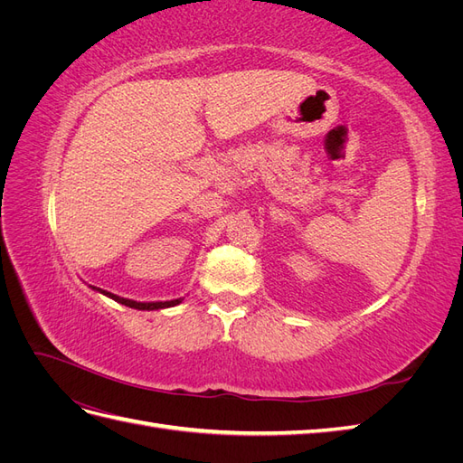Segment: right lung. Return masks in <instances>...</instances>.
<instances>
[{"instance_id": "right-lung-1", "label": "right lung", "mask_w": 463, "mask_h": 463, "mask_svg": "<svg viewBox=\"0 0 463 463\" xmlns=\"http://www.w3.org/2000/svg\"><path fill=\"white\" fill-rule=\"evenodd\" d=\"M92 289L104 293V296L111 298L114 301L125 305V307H131V309H138V311H156V309H165V307H175L181 303V299H172V301H150V303H141V301H133V299H125V298H119V296H114V293L109 291H104L100 288H94L90 286Z\"/></svg>"}]
</instances>
